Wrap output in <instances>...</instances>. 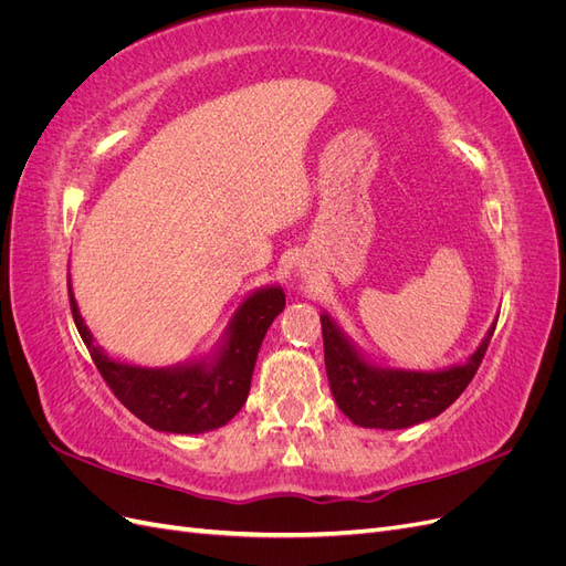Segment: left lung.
I'll return each instance as SVG.
<instances>
[{
	"mask_svg": "<svg viewBox=\"0 0 566 566\" xmlns=\"http://www.w3.org/2000/svg\"><path fill=\"white\" fill-rule=\"evenodd\" d=\"M321 331L325 373L342 413L358 427L401 430L437 418L465 391L482 366L495 325L468 364L439 373L375 368L356 354L328 316H321Z\"/></svg>",
	"mask_w": 566,
	"mask_h": 566,
	"instance_id": "8db88e82",
	"label": "left lung"
}]
</instances>
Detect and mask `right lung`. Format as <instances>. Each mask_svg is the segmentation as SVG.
Returning a JSON list of instances; mask_svg holds the SVG:
<instances>
[{
  "label": "right lung",
  "mask_w": 566,
  "mask_h": 566,
  "mask_svg": "<svg viewBox=\"0 0 566 566\" xmlns=\"http://www.w3.org/2000/svg\"><path fill=\"white\" fill-rule=\"evenodd\" d=\"M283 306L285 295L281 287L260 290L235 312L229 342L217 364H196L179 370H148L111 361L94 345L71 295L77 333L117 401L153 430L175 434L214 430V427L227 424L243 408L256 352L262 347L269 325L283 312Z\"/></svg>",
  "instance_id": "1"
}]
</instances>
